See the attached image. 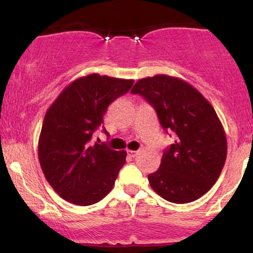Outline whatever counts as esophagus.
Returning <instances> with one entry per match:
<instances>
[{
    "mask_svg": "<svg viewBox=\"0 0 253 253\" xmlns=\"http://www.w3.org/2000/svg\"><path fill=\"white\" fill-rule=\"evenodd\" d=\"M127 153H128V156L133 157V158H134V157H136V156L139 155V151H132V150H128V151H127Z\"/></svg>",
    "mask_w": 253,
    "mask_h": 253,
    "instance_id": "esophagus-1",
    "label": "esophagus"
}]
</instances>
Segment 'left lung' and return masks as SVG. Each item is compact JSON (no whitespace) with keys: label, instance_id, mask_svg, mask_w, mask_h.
Returning <instances> with one entry per match:
<instances>
[{"label":"left lung","instance_id":"8db88e82","mask_svg":"<svg viewBox=\"0 0 253 253\" xmlns=\"http://www.w3.org/2000/svg\"><path fill=\"white\" fill-rule=\"evenodd\" d=\"M130 92L141 95L162 127L176 134L159 169L149 175L151 188L173 203L200 199L215 184L227 156L225 130L213 106L189 83L168 75L139 80Z\"/></svg>","mask_w":253,"mask_h":253}]
</instances>
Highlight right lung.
Wrapping results in <instances>:
<instances>
[{
	"instance_id": "add662e5",
	"label": "right lung",
	"mask_w": 253,
	"mask_h": 253,
	"mask_svg": "<svg viewBox=\"0 0 253 253\" xmlns=\"http://www.w3.org/2000/svg\"><path fill=\"white\" fill-rule=\"evenodd\" d=\"M132 85L133 80L90 74L69 84L47 109L38 156L46 179L62 199L90 206L113 189L126 151L92 144L91 138L109 104Z\"/></svg>"
}]
</instances>
